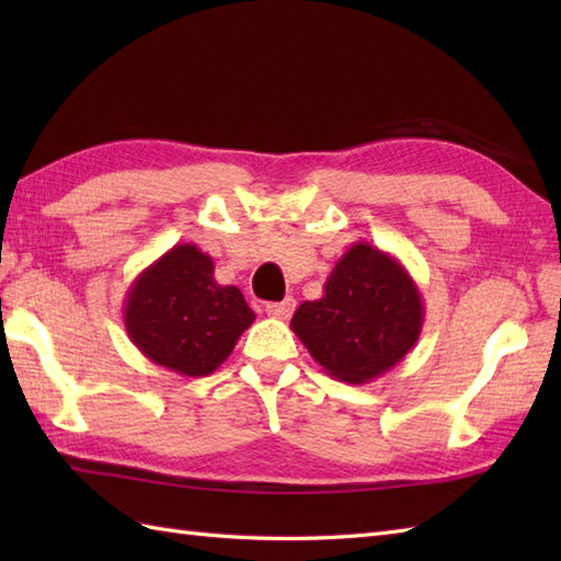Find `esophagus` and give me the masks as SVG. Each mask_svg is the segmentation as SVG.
Here are the masks:
<instances>
[{
    "label": "esophagus",
    "instance_id": "34e87169",
    "mask_svg": "<svg viewBox=\"0 0 561 561\" xmlns=\"http://www.w3.org/2000/svg\"><path fill=\"white\" fill-rule=\"evenodd\" d=\"M296 308V301L294 299H284V301H277V304H267L265 311L270 318H279V320H287Z\"/></svg>",
    "mask_w": 561,
    "mask_h": 561
}]
</instances>
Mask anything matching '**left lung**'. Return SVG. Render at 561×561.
Instances as JSON below:
<instances>
[{"mask_svg": "<svg viewBox=\"0 0 561 561\" xmlns=\"http://www.w3.org/2000/svg\"><path fill=\"white\" fill-rule=\"evenodd\" d=\"M424 304L398 257L354 243L332 267L318 301H304L291 330L325 374L368 383L390 371L422 335Z\"/></svg>", "mask_w": 561, "mask_h": 561, "instance_id": "obj_1", "label": "left lung"}]
</instances>
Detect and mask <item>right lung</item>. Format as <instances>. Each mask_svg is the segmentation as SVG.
<instances>
[{
    "instance_id": "obj_1",
    "label": "right lung",
    "mask_w": 561,
    "mask_h": 561,
    "mask_svg": "<svg viewBox=\"0 0 561 561\" xmlns=\"http://www.w3.org/2000/svg\"><path fill=\"white\" fill-rule=\"evenodd\" d=\"M123 313L147 359L190 378L217 371L255 320L241 289L221 287L211 257L195 243L173 245L141 270Z\"/></svg>"
}]
</instances>
